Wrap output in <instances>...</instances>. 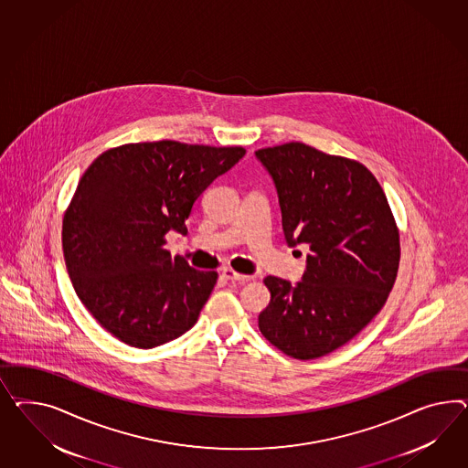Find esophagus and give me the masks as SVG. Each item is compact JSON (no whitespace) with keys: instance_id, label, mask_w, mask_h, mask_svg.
<instances>
[{"instance_id":"obj_1","label":"esophagus","mask_w":468,"mask_h":468,"mask_svg":"<svg viewBox=\"0 0 468 468\" xmlns=\"http://www.w3.org/2000/svg\"><path fill=\"white\" fill-rule=\"evenodd\" d=\"M223 278L228 279L229 282H237V284H243V282H249V281H252L253 276H243V274H239V272H235L233 269H225V271H223Z\"/></svg>"}]
</instances>
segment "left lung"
<instances>
[{"mask_svg": "<svg viewBox=\"0 0 468 468\" xmlns=\"http://www.w3.org/2000/svg\"><path fill=\"white\" fill-rule=\"evenodd\" d=\"M278 192L290 247L308 245L302 281L267 276L259 329L279 351L315 359L367 327L387 302L400 243L387 196L365 165L286 143L255 152Z\"/></svg>", "mask_w": 468, "mask_h": 468, "instance_id": "obj_1", "label": "left lung"}]
</instances>
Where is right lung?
<instances>
[{"label":"right lung","mask_w":468,"mask_h":468,"mask_svg":"<svg viewBox=\"0 0 468 468\" xmlns=\"http://www.w3.org/2000/svg\"><path fill=\"white\" fill-rule=\"evenodd\" d=\"M243 154L133 143L101 153L83 174L64 215V261L81 303L119 341L152 349L197 322L218 274L172 259L165 235H187L194 202Z\"/></svg>","instance_id":"add662e5"}]
</instances>
